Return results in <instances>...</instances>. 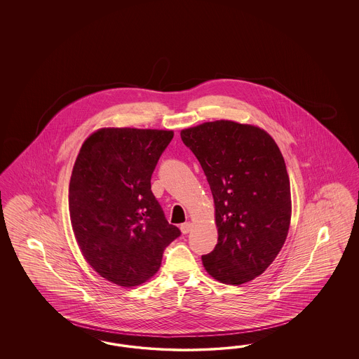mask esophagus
Returning a JSON list of instances; mask_svg holds the SVG:
<instances>
[{
    "label": "esophagus",
    "mask_w": 359,
    "mask_h": 359,
    "mask_svg": "<svg viewBox=\"0 0 359 359\" xmlns=\"http://www.w3.org/2000/svg\"><path fill=\"white\" fill-rule=\"evenodd\" d=\"M191 229H192V224L191 222H184V224L180 225V230H182L183 234H188L191 231Z\"/></svg>",
    "instance_id": "34e87169"
}]
</instances>
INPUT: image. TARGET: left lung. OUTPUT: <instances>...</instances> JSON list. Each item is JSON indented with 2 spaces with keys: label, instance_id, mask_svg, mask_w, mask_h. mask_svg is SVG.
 I'll use <instances>...</instances> for the list:
<instances>
[{
  "label": "left lung",
  "instance_id": "left-lung-1",
  "mask_svg": "<svg viewBox=\"0 0 359 359\" xmlns=\"http://www.w3.org/2000/svg\"><path fill=\"white\" fill-rule=\"evenodd\" d=\"M207 176L218 239L203 255L208 273L239 285L266 271L287 238L291 187L282 152L267 131L234 121L204 122L180 133Z\"/></svg>",
  "mask_w": 359,
  "mask_h": 359
}]
</instances>
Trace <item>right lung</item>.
Returning a JSON list of instances; mask_svg holds the SVG:
<instances>
[{
	"label": "right lung",
	"instance_id": "add662e5",
	"mask_svg": "<svg viewBox=\"0 0 359 359\" xmlns=\"http://www.w3.org/2000/svg\"><path fill=\"white\" fill-rule=\"evenodd\" d=\"M172 130L104 128L83 143L69 180V217L79 248L104 279L135 287L161 267L180 230L151 192V175Z\"/></svg>",
	"mask_w": 359,
	"mask_h": 359
}]
</instances>
